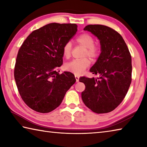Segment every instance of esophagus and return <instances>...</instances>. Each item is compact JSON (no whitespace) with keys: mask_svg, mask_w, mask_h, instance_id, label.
I'll return each instance as SVG.
<instances>
[{"mask_svg":"<svg viewBox=\"0 0 147 147\" xmlns=\"http://www.w3.org/2000/svg\"><path fill=\"white\" fill-rule=\"evenodd\" d=\"M75 78H76V82H79V76H78V75H75Z\"/></svg>","mask_w":147,"mask_h":147,"instance_id":"1","label":"esophagus"}]
</instances>
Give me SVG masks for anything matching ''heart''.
<instances>
[{
	"instance_id": "1",
	"label": "heart",
	"mask_w": 147,
	"mask_h": 147,
	"mask_svg": "<svg viewBox=\"0 0 147 147\" xmlns=\"http://www.w3.org/2000/svg\"><path fill=\"white\" fill-rule=\"evenodd\" d=\"M75 43L84 47L83 56H88L91 59H94L98 56L100 48L98 45L94 44V38L91 34L84 33L80 35L75 39ZM72 45L71 42H67L63 47V54L65 58H69L71 55ZM89 59L86 58L78 59H74L65 65L64 68L66 71L71 72L75 74H80L89 65Z\"/></svg>"
}]
</instances>
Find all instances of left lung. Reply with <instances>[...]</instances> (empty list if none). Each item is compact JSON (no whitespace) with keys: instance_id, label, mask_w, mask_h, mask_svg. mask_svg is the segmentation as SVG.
Segmentation results:
<instances>
[{"instance_id":"8db88e82","label":"left lung","mask_w":147,"mask_h":147,"mask_svg":"<svg viewBox=\"0 0 147 147\" xmlns=\"http://www.w3.org/2000/svg\"><path fill=\"white\" fill-rule=\"evenodd\" d=\"M100 41V56L90 69L98 78L82 76L79 80L85 84L82 93L85 105L96 113H106L115 109L123 100L131 81V57L120 34L101 24H89L84 28Z\"/></svg>"}]
</instances>
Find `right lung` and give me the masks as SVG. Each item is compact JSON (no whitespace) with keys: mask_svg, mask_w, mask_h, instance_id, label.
<instances>
[{"mask_svg":"<svg viewBox=\"0 0 147 147\" xmlns=\"http://www.w3.org/2000/svg\"><path fill=\"white\" fill-rule=\"evenodd\" d=\"M77 27L48 24L32 32L20 47L14 78L22 99L33 110L45 113L55 109L75 83L71 72L59 74L56 70L63 64L64 45L75 35Z\"/></svg>","mask_w":147,"mask_h":147,"instance_id":"add662e5","label":"right lung"}]
</instances>
